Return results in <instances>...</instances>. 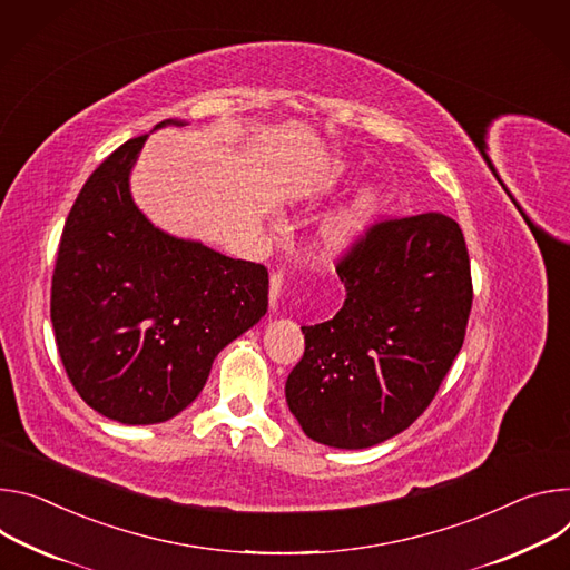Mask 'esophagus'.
Masks as SVG:
<instances>
[{
  "instance_id": "obj_1",
  "label": "esophagus",
  "mask_w": 570,
  "mask_h": 570,
  "mask_svg": "<svg viewBox=\"0 0 570 570\" xmlns=\"http://www.w3.org/2000/svg\"><path fill=\"white\" fill-rule=\"evenodd\" d=\"M283 272H272L269 276V305L276 307V301L281 296V289H283Z\"/></svg>"
}]
</instances>
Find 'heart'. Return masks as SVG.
<instances>
[{"mask_svg": "<svg viewBox=\"0 0 570 570\" xmlns=\"http://www.w3.org/2000/svg\"><path fill=\"white\" fill-rule=\"evenodd\" d=\"M346 178H348V167L344 163H333L309 178L303 195L305 197L333 195L337 187L346 183ZM377 204H381V197H377L375 189L371 187L360 189L357 197L351 204H346L324 222V226L320 228V244L328 253H342L351 248L371 224L373 215L377 213Z\"/></svg>", "mask_w": 570, "mask_h": 570, "instance_id": "heart-1", "label": "heart"}]
</instances>
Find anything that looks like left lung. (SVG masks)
<instances>
[{"instance_id": "1", "label": "left lung", "mask_w": 570, "mask_h": 570, "mask_svg": "<svg viewBox=\"0 0 570 570\" xmlns=\"http://www.w3.org/2000/svg\"><path fill=\"white\" fill-rule=\"evenodd\" d=\"M335 269L344 307L301 326L285 399L309 439L353 451L403 432L432 403L464 344L473 283L462 228L441 213L373 222Z\"/></svg>"}]
</instances>
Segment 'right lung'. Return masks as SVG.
I'll return each mask as SVG.
<instances>
[{
    "mask_svg": "<svg viewBox=\"0 0 570 570\" xmlns=\"http://www.w3.org/2000/svg\"><path fill=\"white\" fill-rule=\"evenodd\" d=\"M145 140L117 147L81 187L49 305L70 383L129 425L163 423L193 403L217 353L261 322L269 294L265 265L176 239L138 210L129 171Z\"/></svg>",
    "mask_w": 570,
    "mask_h": 570,
    "instance_id": "add662e5",
    "label": "right lung"
}]
</instances>
